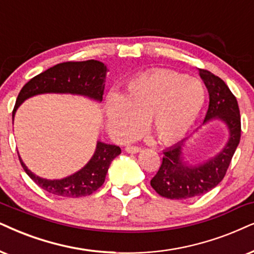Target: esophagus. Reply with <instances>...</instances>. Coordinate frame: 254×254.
Instances as JSON below:
<instances>
[{"label": "esophagus", "instance_id": "esophagus-1", "mask_svg": "<svg viewBox=\"0 0 254 254\" xmlns=\"http://www.w3.org/2000/svg\"><path fill=\"white\" fill-rule=\"evenodd\" d=\"M140 150H142V147L136 146V145H129V146L125 147V151L129 153H137V152H139Z\"/></svg>", "mask_w": 254, "mask_h": 254}]
</instances>
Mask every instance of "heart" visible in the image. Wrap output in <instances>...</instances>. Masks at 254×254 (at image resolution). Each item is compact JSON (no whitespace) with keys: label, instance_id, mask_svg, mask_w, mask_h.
<instances>
[{"label":"heart","instance_id":"obj_1","mask_svg":"<svg viewBox=\"0 0 254 254\" xmlns=\"http://www.w3.org/2000/svg\"><path fill=\"white\" fill-rule=\"evenodd\" d=\"M205 103V89L195 78L173 71L143 73L127 83L123 96L105 102L109 132L127 140L142 132L144 122L163 143L181 139L194 124Z\"/></svg>","mask_w":254,"mask_h":254}]
</instances>
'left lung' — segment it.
<instances>
[{
  "label": "left lung",
  "instance_id": "left-lung-1",
  "mask_svg": "<svg viewBox=\"0 0 254 254\" xmlns=\"http://www.w3.org/2000/svg\"><path fill=\"white\" fill-rule=\"evenodd\" d=\"M199 75L208 91V109L204 123L220 118L226 123L229 142L213 158L200 165H189L183 160L184 144L166 149L162 165L150 184L157 193L168 199H188L211 191L225 177L231 160L240 142L242 123L238 102L225 82L208 70L199 69Z\"/></svg>",
  "mask_w": 254,
  "mask_h": 254
}]
</instances>
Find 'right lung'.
<instances>
[{
	"mask_svg": "<svg viewBox=\"0 0 254 254\" xmlns=\"http://www.w3.org/2000/svg\"><path fill=\"white\" fill-rule=\"evenodd\" d=\"M107 66L99 61L89 60L82 62H64L35 76L21 89L12 110L14 120L16 109L24 99L38 94L57 92V94L84 95L90 98L103 99ZM121 153V147L102 142L97 143L96 151L90 162L78 172L69 177L49 181L35 176L28 170L20 158L22 168L41 189L60 197H86L98 190L105 181L108 169L115 157Z\"/></svg>",
	"mask_w": 254,
	"mask_h": 254,
	"instance_id": "add662e5",
	"label": "right lung"
}]
</instances>
